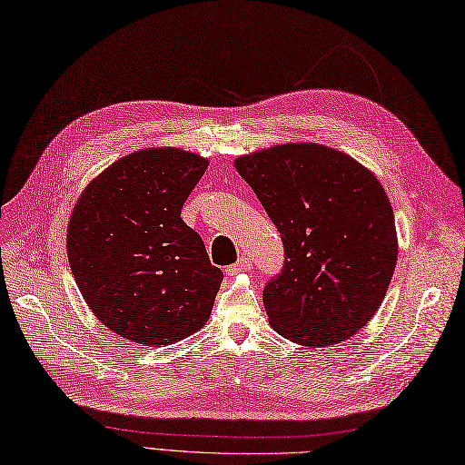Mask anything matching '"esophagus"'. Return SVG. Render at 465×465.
<instances>
[{"label":"esophagus","instance_id":"34e87169","mask_svg":"<svg viewBox=\"0 0 465 465\" xmlns=\"http://www.w3.org/2000/svg\"><path fill=\"white\" fill-rule=\"evenodd\" d=\"M252 266V260L248 258V256H241L239 258V262H234V264H231L229 268H226V274H239V272H244V270H248Z\"/></svg>","mask_w":465,"mask_h":465}]
</instances>
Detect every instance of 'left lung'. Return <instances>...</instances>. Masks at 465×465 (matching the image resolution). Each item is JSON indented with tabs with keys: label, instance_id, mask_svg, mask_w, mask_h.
I'll return each instance as SVG.
<instances>
[{
	"label": "left lung",
	"instance_id": "8db88e82",
	"mask_svg": "<svg viewBox=\"0 0 465 465\" xmlns=\"http://www.w3.org/2000/svg\"><path fill=\"white\" fill-rule=\"evenodd\" d=\"M284 242L264 288L272 330L305 347L353 337L377 313L399 258L381 181L322 143H282L234 160Z\"/></svg>",
	"mask_w": 465,
	"mask_h": 465
}]
</instances>
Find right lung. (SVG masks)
<instances>
[{
    "mask_svg": "<svg viewBox=\"0 0 465 465\" xmlns=\"http://www.w3.org/2000/svg\"><path fill=\"white\" fill-rule=\"evenodd\" d=\"M207 165L179 147H145L90 181L71 213L76 286L100 323L134 343L172 345L209 320L223 272L181 219Z\"/></svg>",
    "mask_w": 465,
    "mask_h": 465,
    "instance_id": "obj_1",
    "label": "right lung"
}]
</instances>
